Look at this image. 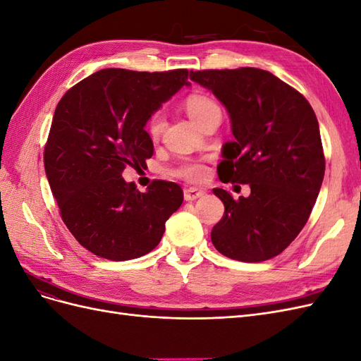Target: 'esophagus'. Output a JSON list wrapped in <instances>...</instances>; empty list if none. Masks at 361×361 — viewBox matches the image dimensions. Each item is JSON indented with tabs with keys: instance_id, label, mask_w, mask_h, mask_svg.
<instances>
[{
	"instance_id": "34e87169",
	"label": "esophagus",
	"mask_w": 361,
	"mask_h": 361,
	"mask_svg": "<svg viewBox=\"0 0 361 361\" xmlns=\"http://www.w3.org/2000/svg\"><path fill=\"white\" fill-rule=\"evenodd\" d=\"M204 194L203 190H199V188H194V187H190L183 191V197L187 202H192V200H197L200 199L202 195Z\"/></svg>"
}]
</instances>
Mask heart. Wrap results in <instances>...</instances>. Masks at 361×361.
I'll use <instances>...</instances> for the list:
<instances>
[{
    "mask_svg": "<svg viewBox=\"0 0 361 361\" xmlns=\"http://www.w3.org/2000/svg\"><path fill=\"white\" fill-rule=\"evenodd\" d=\"M185 106H187V111L191 116V118L200 126L206 122L207 118L215 117V116L221 117V108L211 96L194 93L188 96L187 102H185ZM164 128H166V114H164L161 110L152 113L146 123V130L150 135V138L158 140L162 134ZM173 173L176 174V176L187 180L199 182V180H203L206 176V166L202 162H185Z\"/></svg>",
    "mask_w": 361,
    "mask_h": 361,
    "instance_id": "b5f03b06",
    "label": "heart"
}]
</instances>
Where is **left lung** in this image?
<instances>
[{"label":"left lung","instance_id":"obj_1","mask_svg":"<svg viewBox=\"0 0 361 361\" xmlns=\"http://www.w3.org/2000/svg\"><path fill=\"white\" fill-rule=\"evenodd\" d=\"M190 78L211 90L232 120L218 176L248 183L235 200L214 188L224 215L211 239L221 255L264 262L280 255L307 223L325 173L318 118L309 101L272 73L256 68L206 69Z\"/></svg>","mask_w":361,"mask_h":361}]
</instances>
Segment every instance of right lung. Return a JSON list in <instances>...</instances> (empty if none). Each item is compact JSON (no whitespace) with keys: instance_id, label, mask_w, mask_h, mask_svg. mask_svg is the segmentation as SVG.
<instances>
[{"instance_id":"obj_1","label":"right lung","mask_w":361,"mask_h":361,"mask_svg":"<svg viewBox=\"0 0 361 361\" xmlns=\"http://www.w3.org/2000/svg\"><path fill=\"white\" fill-rule=\"evenodd\" d=\"M190 72L102 69L60 99L43 150L63 223L84 248L108 260L154 250L183 202L178 183L155 179L141 192L122 178L154 155L145 129L162 102L188 85Z\"/></svg>"}]
</instances>
